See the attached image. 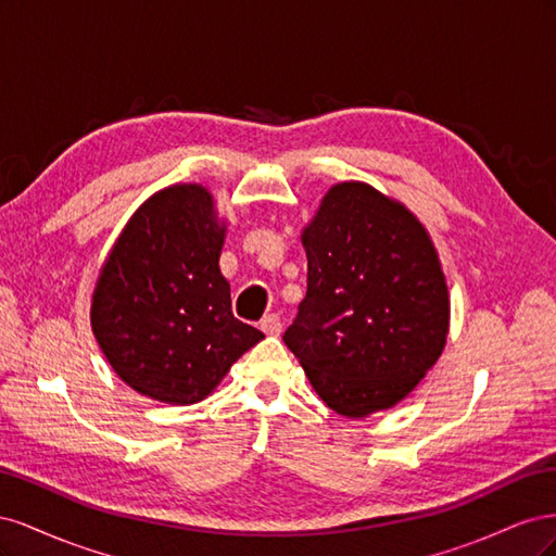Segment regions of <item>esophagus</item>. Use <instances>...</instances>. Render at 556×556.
I'll use <instances>...</instances> for the list:
<instances>
[{
	"label": "esophagus",
	"mask_w": 556,
	"mask_h": 556,
	"mask_svg": "<svg viewBox=\"0 0 556 556\" xmlns=\"http://www.w3.org/2000/svg\"><path fill=\"white\" fill-rule=\"evenodd\" d=\"M260 329L264 333H271V336H278L280 329H282V323H280V315L278 313H268L266 317H262L260 323Z\"/></svg>",
	"instance_id": "1"
}]
</instances>
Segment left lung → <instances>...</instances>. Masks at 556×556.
Here are the masks:
<instances>
[{"instance_id": "left-lung-1", "label": "left lung", "mask_w": 556, "mask_h": 556, "mask_svg": "<svg viewBox=\"0 0 556 556\" xmlns=\"http://www.w3.org/2000/svg\"><path fill=\"white\" fill-rule=\"evenodd\" d=\"M301 241L308 290L285 345L331 410L392 408L447 339V285L429 233L371 185L339 182Z\"/></svg>"}]
</instances>
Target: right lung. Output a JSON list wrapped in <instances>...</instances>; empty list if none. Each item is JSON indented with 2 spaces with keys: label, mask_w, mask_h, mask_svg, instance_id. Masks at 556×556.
I'll return each instance as SVG.
<instances>
[{
  "label": "right lung",
  "mask_w": 556,
  "mask_h": 556,
  "mask_svg": "<svg viewBox=\"0 0 556 556\" xmlns=\"http://www.w3.org/2000/svg\"><path fill=\"white\" fill-rule=\"evenodd\" d=\"M213 199L174 185L131 215L97 280L92 331L131 390L176 406L208 396L264 339L231 313Z\"/></svg>",
  "instance_id": "add662e5"
}]
</instances>
